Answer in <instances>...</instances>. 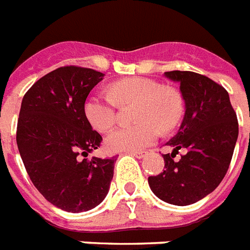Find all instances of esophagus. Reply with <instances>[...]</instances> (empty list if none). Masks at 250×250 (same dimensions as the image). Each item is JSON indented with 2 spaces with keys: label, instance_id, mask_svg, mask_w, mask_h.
Returning <instances> with one entry per match:
<instances>
[{
  "label": "esophagus",
  "instance_id": "34e87169",
  "mask_svg": "<svg viewBox=\"0 0 250 250\" xmlns=\"http://www.w3.org/2000/svg\"><path fill=\"white\" fill-rule=\"evenodd\" d=\"M130 154L135 158H143L146 156V152H130Z\"/></svg>",
  "mask_w": 250,
  "mask_h": 250
}]
</instances>
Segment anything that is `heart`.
<instances>
[{"instance_id":"heart-1","label":"heart","mask_w":250,"mask_h":250,"mask_svg":"<svg viewBox=\"0 0 250 250\" xmlns=\"http://www.w3.org/2000/svg\"><path fill=\"white\" fill-rule=\"evenodd\" d=\"M110 96L120 104L134 102V119L139 123L113 129L104 139L112 152H139L157 140L160 129L170 131L183 115V101L172 88L149 78H127L110 85ZM84 115L93 129L107 131L116 121V104L110 97L93 94L84 103Z\"/></svg>"}]
</instances>
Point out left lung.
<instances>
[{
    "mask_svg": "<svg viewBox=\"0 0 250 250\" xmlns=\"http://www.w3.org/2000/svg\"><path fill=\"white\" fill-rule=\"evenodd\" d=\"M165 76L180 84L185 115L166 143L174 150L164 154L165 170L148 177V184L166 203L188 206L212 193L228 172L238 140V117L228 90L207 76L179 70ZM181 147L187 153L174 161Z\"/></svg>",
    "mask_w": 250,
    "mask_h": 250,
    "instance_id": "left-lung-1",
    "label": "left lung"
}]
</instances>
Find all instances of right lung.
I'll return each mask as SVG.
<instances>
[{
	"mask_svg": "<svg viewBox=\"0 0 250 250\" xmlns=\"http://www.w3.org/2000/svg\"><path fill=\"white\" fill-rule=\"evenodd\" d=\"M104 74L79 66L53 70L30 86L19 113L16 143L34 187L66 212L89 211L106 198L116 158L92 157L102 137L84 115Z\"/></svg>",
	"mask_w": 250,
	"mask_h": 250,
	"instance_id": "obj_1",
	"label": "right lung"
}]
</instances>
